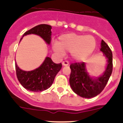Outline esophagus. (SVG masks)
Segmentation results:
<instances>
[{"instance_id": "34e87169", "label": "esophagus", "mask_w": 123, "mask_h": 123, "mask_svg": "<svg viewBox=\"0 0 123 123\" xmlns=\"http://www.w3.org/2000/svg\"><path fill=\"white\" fill-rule=\"evenodd\" d=\"M62 65L63 66H68L69 65V62L67 61H64L62 62Z\"/></svg>"}]
</instances>
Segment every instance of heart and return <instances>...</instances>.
<instances>
[{
    "label": "heart",
    "instance_id": "b5f03b06",
    "mask_svg": "<svg viewBox=\"0 0 123 123\" xmlns=\"http://www.w3.org/2000/svg\"><path fill=\"white\" fill-rule=\"evenodd\" d=\"M95 46L96 40L93 36L72 33L60 36L54 49L61 54H64V52H71L73 59L83 61L91 55Z\"/></svg>",
    "mask_w": 123,
    "mask_h": 123
}]
</instances>
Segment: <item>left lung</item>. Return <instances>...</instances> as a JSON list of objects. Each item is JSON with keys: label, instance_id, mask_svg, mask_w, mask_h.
I'll return each mask as SVG.
<instances>
[{"label": "left lung", "instance_id": "left-lung-1", "mask_svg": "<svg viewBox=\"0 0 123 123\" xmlns=\"http://www.w3.org/2000/svg\"><path fill=\"white\" fill-rule=\"evenodd\" d=\"M101 50L107 59L106 70L101 77L92 79L86 71L84 62L71 64L69 84L73 91L82 98H91L98 95L107 85L112 72V53L108 44L102 40Z\"/></svg>", "mask_w": 123, "mask_h": 123}]
</instances>
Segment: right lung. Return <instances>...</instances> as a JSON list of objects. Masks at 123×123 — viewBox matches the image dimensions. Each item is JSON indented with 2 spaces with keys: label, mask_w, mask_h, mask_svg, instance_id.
I'll return each instance as SVG.
<instances>
[{
  "label": "right lung",
  "mask_w": 123,
  "mask_h": 123,
  "mask_svg": "<svg viewBox=\"0 0 123 123\" xmlns=\"http://www.w3.org/2000/svg\"><path fill=\"white\" fill-rule=\"evenodd\" d=\"M52 27L46 24H40L25 32L24 36L34 34L41 36L47 44L51 41ZM62 64H55L50 57H46L38 68L26 71L20 69L15 63L16 77L22 86L26 89L33 92H40L47 89L52 86L56 75L61 70Z\"/></svg>",
  "instance_id": "1"
}]
</instances>
